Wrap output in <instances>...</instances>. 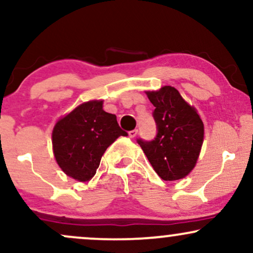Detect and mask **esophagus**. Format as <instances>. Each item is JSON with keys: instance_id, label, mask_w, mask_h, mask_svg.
I'll list each match as a JSON object with an SVG mask.
<instances>
[{"instance_id": "34e87169", "label": "esophagus", "mask_w": 253, "mask_h": 253, "mask_svg": "<svg viewBox=\"0 0 253 253\" xmlns=\"http://www.w3.org/2000/svg\"><path fill=\"white\" fill-rule=\"evenodd\" d=\"M136 134H138V129H133L128 132V135L130 136V138H134V136H136Z\"/></svg>"}]
</instances>
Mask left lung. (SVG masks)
I'll return each mask as SVG.
<instances>
[{
	"label": "left lung",
	"mask_w": 253,
	"mask_h": 253,
	"mask_svg": "<svg viewBox=\"0 0 253 253\" xmlns=\"http://www.w3.org/2000/svg\"><path fill=\"white\" fill-rule=\"evenodd\" d=\"M146 95L156 107L153 117L158 133L155 140L139 139L138 143L162 179L184 178L195 168L205 139L200 114L173 86L147 90Z\"/></svg>",
	"instance_id": "1"
}]
</instances>
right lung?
Wrapping results in <instances>:
<instances>
[{"label": "right lung", "instance_id": "1", "mask_svg": "<svg viewBox=\"0 0 253 253\" xmlns=\"http://www.w3.org/2000/svg\"><path fill=\"white\" fill-rule=\"evenodd\" d=\"M120 135L117 115L103 110V100L81 103L58 119L52 130V149L65 175L88 182L96 173L101 157Z\"/></svg>", "mask_w": 253, "mask_h": 253}]
</instances>
